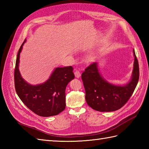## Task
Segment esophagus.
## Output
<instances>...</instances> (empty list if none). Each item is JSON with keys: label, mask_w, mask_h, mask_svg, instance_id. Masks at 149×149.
Segmentation results:
<instances>
[{"label": "esophagus", "mask_w": 149, "mask_h": 149, "mask_svg": "<svg viewBox=\"0 0 149 149\" xmlns=\"http://www.w3.org/2000/svg\"><path fill=\"white\" fill-rule=\"evenodd\" d=\"M74 74H75V77L76 78H79L81 77V73L79 71L75 70L74 72Z\"/></svg>", "instance_id": "1"}]
</instances>
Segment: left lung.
I'll list each match as a JSON object with an SVG mask.
<instances>
[{"label": "left lung", "mask_w": 149, "mask_h": 149, "mask_svg": "<svg viewBox=\"0 0 149 149\" xmlns=\"http://www.w3.org/2000/svg\"><path fill=\"white\" fill-rule=\"evenodd\" d=\"M134 61L131 78L121 86L109 83L100 74L98 63H93L85 69L81 78L86 91L88 105L100 112H111L121 108L130 99L139 80V65L133 50Z\"/></svg>", "instance_id": "left-lung-1"}]
</instances>
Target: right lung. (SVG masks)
<instances>
[{"instance_id": "right-lung-1", "label": "right lung", "mask_w": 149, "mask_h": 149, "mask_svg": "<svg viewBox=\"0 0 149 149\" xmlns=\"http://www.w3.org/2000/svg\"><path fill=\"white\" fill-rule=\"evenodd\" d=\"M26 40L18 50L15 68V86L18 96L36 115L55 116L65 109V90L75 76L72 66L57 67L45 83L32 85L22 78L19 71L20 54Z\"/></svg>"}]
</instances>
